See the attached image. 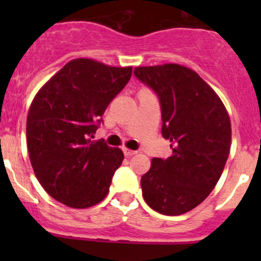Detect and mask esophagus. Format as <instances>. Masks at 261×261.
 Masks as SVG:
<instances>
[{
  "label": "esophagus",
  "mask_w": 261,
  "mask_h": 261,
  "mask_svg": "<svg viewBox=\"0 0 261 261\" xmlns=\"http://www.w3.org/2000/svg\"><path fill=\"white\" fill-rule=\"evenodd\" d=\"M123 154H125V156H133V155L136 154V151H135V150L123 149Z\"/></svg>",
  "instance_id": "1"
}]
</instances>
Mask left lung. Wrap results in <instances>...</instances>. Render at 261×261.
Segmentation results:
<instances>
[{"label": "left lung", "instance_id": "obj_1", "mask_svg": "<svg viewBox=\"0 0 261 261\" xmlns=\"http://www.w3.org/2000/svg\"><path fill=\"white\" fill-rule=\"evenodd\" d=\"M162 103V134L170 141L168 159L154 158L141 177L143 197L168 216L189 212L211 193L231 147V121L218 94L193 69L168 63L136 67Z\"/></svg>", "mask_w": 261, "mask_h": 261}]
</instances>
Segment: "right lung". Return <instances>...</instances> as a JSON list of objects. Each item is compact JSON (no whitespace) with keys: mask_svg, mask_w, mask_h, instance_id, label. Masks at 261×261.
<instances>
[{"mask_svg":"<svg viewBox=\"0 0 261 261\" xmlns=\"http://www.w3.org/2000/svg\"><path fill=\"white\" fill-rule=\"evenodd\" d=\"M131 74L133 67L77 58L34 97L26 120L29 156L39 183L60 203L88 208L110 192L123 152L91 138Z\"/></svg>","mask_w":261,"mask_h":261,"instance_id":"obj_1","label":"right lung"}]
</instances>
